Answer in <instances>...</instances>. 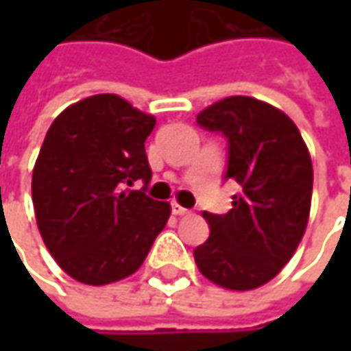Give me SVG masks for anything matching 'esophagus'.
Segmentation results:
<instances>
[{"label": "esophagus", "instance_id": "esophagus-1", "mask_svg": "<svg viewBox=\"0 0 351 351\" xmlns=\"http://www.w3.org/2000/svg\"><path fill=\"white\" fill-rule=\"evenodd\" d=\"M171 213L178 215V217H183V215H189V209H185V207L178 205V203H171Z\"/></svg>", "mask_w": 351, "mask_h": 351}]
</instances>
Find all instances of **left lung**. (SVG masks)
<instances>
[{
    "instance_id": "8db88e82",
    "label": "left lung",
    "mask_w": 351,
    "mask_h": 351,
    "mask_svg": "<svg viewBox=\"0 0 351 351\" xmlns=\"http://www.w3.org/2000/svg\"><path fill=\"white\" fill-rule=\"evenodd\" d=\"M205 130L228 141L224 180H234L226 215L203 210L210 226L193 256L199 271L224 289H256L281 271L308 223L313 162L303 136L283 111L234 95L197 115Z\"/></svg>"
}]
</instances>
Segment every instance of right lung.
<instances>
[{
    "mask_svg": "<svg viewBox=\"0 0 351 351\" xmlns=\"http://www.w3.org/2000/svg\"><path fill=\"white\" fill-rule=\"evenodd\" d=\"M156 119L101 93L70 105L48 128L33 169L36 224L62 269L86 285L134 274L169 219L144 191V142ZM142 179V190L126 189Z\"/></svg>",
    "mask_w": 351,
    "mask_h": 351,
    "instance_id": "1",
    "label": "right lung"
}]
</instances>
